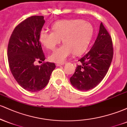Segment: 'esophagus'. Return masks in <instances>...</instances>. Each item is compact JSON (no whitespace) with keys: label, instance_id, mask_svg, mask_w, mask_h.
<instances>
[{"label":"esophagus","instance_id":"esophagus-1","mask_svg":"<svg viewBox=\"0 0 127 127\" xmlns=\"http://www.w3.org/2000/svg\"><path fill=\"white\" fill-rule=\"evenodd\" d=\"M65 63H57L56 65L57 66H61V65H63V64H64Z\"/></svg>","mask_w":127,"mask_h":127}]
</instances>
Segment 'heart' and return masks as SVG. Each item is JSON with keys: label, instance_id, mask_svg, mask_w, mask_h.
<instances>
[{"label": "heart", "instance_id": "1", "mask_svg": "<svg viewBox=\"0 0 127 127\" xmlns=\"http://www.w3.org/2000/svg\"><path fill=\"white\" fill-rule=\"evenodd\" d=\"M52 32L42 29L39 35L40 43L46 48L54 50L62 41L64 44L49 56L55 63H62L73 52L79 55L87 48L93 34V26L82 20H62L52 26Z\"/></svg>", "mask_w": 127, "mask_h": 127}]
</instances>
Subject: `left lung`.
<instances>
[{"label": "left lung", "instance_id": "obj_1", "mask_svg": "<svg viewBox=\"0 0 127 127\" xmlns=\"http://www.w3.org/2000/svg\"><path fill=\"white\" fill-rule=\"evenodd\" d=\"M113 55L111 36L101 23L94 45L81 59L70 78L72 85L81 91L95 88L103 79L111 64Z\"/></svg>", "mask_w": 127, "mask_h": 127}]
</instances>
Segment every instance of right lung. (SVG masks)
Returning a JSON list of instances; mask_svg holds the SVG:
<instances>
[{
    "label": "right lung",
    "mask_w": 127,
    "mask_h": 127,
    "mask_svg": "<svg viewBox=\"0 0 127 127\" xmlns=\"http://www.w3.org/2000/svg\"><path fill=\"white\" fill-rule=\"evenodd\" d=\"M45 22L43 16L29 17L16 26L9 40L8 57L11 73L19 85L30 92L44 88L55 68L54 63L34 64L36 60H45L39 39Z\"/></svg>",
    "instance_id": "add662e5"
}]
</instances>
